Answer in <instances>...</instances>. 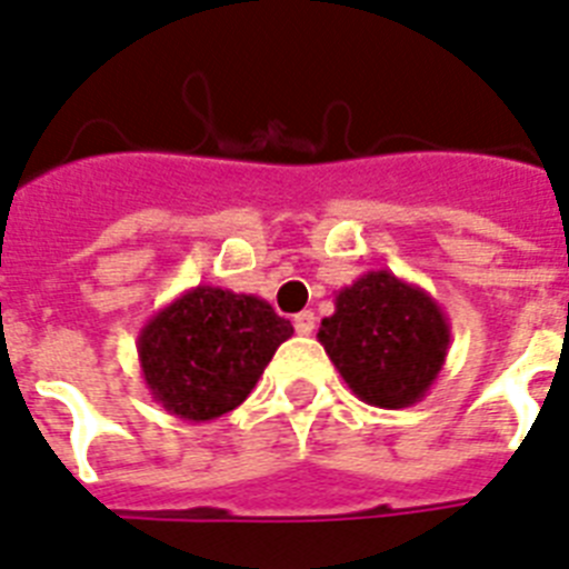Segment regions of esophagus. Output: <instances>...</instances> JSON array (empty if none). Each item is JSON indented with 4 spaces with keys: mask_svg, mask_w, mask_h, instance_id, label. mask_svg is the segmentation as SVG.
I'll use <instances>...</instances> for the list:
<instances>
[{
    "mask_svg": "<svg viewBox=\"0 0 569 569\" xmlns=\"http://www.w3.org/2000/svg\"><path fill=\"white\" fill-rule=\"evenodd\" d=\"M313 326H317V317H313L311 311H299L297 317H293V329H297V335H311Z\"/></svg>",
    "mask_w": 569,
    "mask_h": 569,
    "instance_id": "34e87169",
    "label": "esophagus"
}]
</instances>
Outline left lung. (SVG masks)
<instances>
[{
    "instance_id": "obj_1",
    "label": "left lung",
    "mask_w": 569,
    "mask_h": 569,
    "mask_svg": "<svg viewBox=\"0 0 569 569\" xmlns=\"http://www.w3.org/2000/svg\"><path fill=\"white\" fill-rule=\"evenodd\" d=\"M317 340L358 399L397 411L420 402L443 370L449 320L422 288L370 270L338 290Z\"/></svg>"
}]
</instances>
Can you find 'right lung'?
Returning a JSON list of instances; mask_svg holds the SVG:
<instances>
[{
	"label": "right lung",
	"instance_id": "right-lung-1",
	"mask_svg": "<svg viewBox=\"0 0 569 569\" xmlns=\"http://www.w3.org/2000/svg\"><path fill=\"white\" fill-rule=\"evenodd\" d=\"M290 335V320L270 302L197 284L140 329L138 361L156 402L181 420L208 422L252 393Z\"/></svg>",
	"mask_w": 569,
	"mask_h": 569
}]
</instances>
